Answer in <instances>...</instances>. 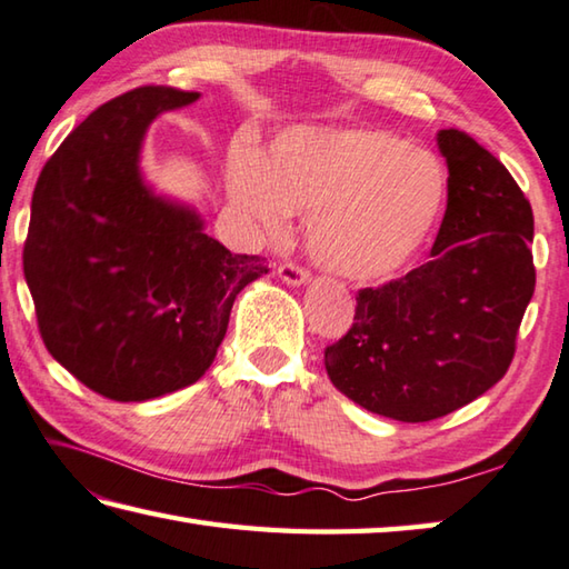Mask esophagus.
Masks as SVG:
<instances>
[{
	"mask_svg": "<svg viewBox=\"0 0 569 569\" xmlns=\"http://www.w3.org/2000/svg\"><path fill=\"white\" fill-rule=\"evenodd\" d=\"M278 278H281V281L288 286H306L311 273L296 263H283V266H278Z\"/></svg>",
	"mask_w": 569,
	"mask_h": 569,
	"instance_id": "esophagus-1",
	"label": "esophagus"
}]
</instances>
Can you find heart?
<instances>
[{"label": "heart", "mask_w": 569, "mask_h": 569, "mask_svg": "<svg viewBox=\"0 0 569 569\" xmlns=\"http://www.w3.org/2000/svg\"><path fill=\"white\" fill-rule=\"evenodd\" d=\"M233 201L266 233L291 211L311 213L308 253L358 283L398 276L430 243L448 201V171L426 149L386 129H296L278 137L263 167L229 173Z\"/></svg>", "instance_id": "obj_1"}]
</instances>
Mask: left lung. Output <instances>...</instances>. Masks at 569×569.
I'll return each instance as SVG.
<instances>
[{"label": "left lung", "mask_w": 569, "mask_h": 569, "mask_svg": "<svg viewBox=\"0 0 569 569\" xmlns=\"http://www.w3.org/2000/svg\"><path fill=\"white\" fill-rule=\"evenodd\" d=\"M438 149L448 209L430 261L358 291L353 326L326 348L330 383L402 422L448 416L498 383L535 293V219L520 186L465 131H438Z\"/></svg>", "instance_id": "1"}]
</instances>
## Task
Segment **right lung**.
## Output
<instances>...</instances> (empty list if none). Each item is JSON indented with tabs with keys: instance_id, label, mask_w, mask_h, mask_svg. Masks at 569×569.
<instances>
[{
	"instance_id": "add662e5",
	"label": "right lung",
	"mask_w": 569,
	"mask_h": 569,
	"mask_svg": "<svg viewBox=\"0 0 569 569\" xmlns=\"http://www.w3.org/2000/svg\"><path fill=\"white\" fill-rule=\"evenodd\" d=\"M199 91L139 87L91 111L39 173L24 278L54 360L99 396L141 402L199 380L236 296L268 273L231 253L191 206L143 181L141 147Z\"/></svg>"
}]
</instances>
